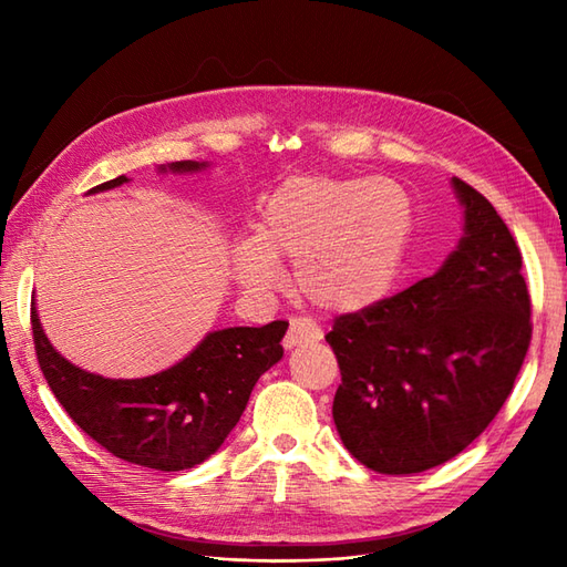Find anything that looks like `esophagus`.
<instances>
[{
  "instance_id": "1",
  "label": "esophagus",
  "mask_w": 567,
  "mask_h": 567,
  "mask_svg": "<svg viewBox=\"0 0 567 567\" xmlns=\"http://www.w3.org/2000/svg\"><path fill=\"white\" fill-rule=\"evenodd\" d=\"M321 339V329L317 327L311 319L305 317H292L290 319V329L285 333V348H295V346H302V343H315Z\"/></svg>"
}]
</instances>
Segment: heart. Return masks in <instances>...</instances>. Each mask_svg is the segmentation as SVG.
<instances>
[{
  "mask_svg": "<svg viewBox=\"0 0 567 567\" xmlns=\"http://www.w3.org/2000/svg\"><path fill=\"white\" fill-rule=\"evenodd\" d=\"M412 228V199L392 179L292 175L262 202L256 240L236 246L234 272L250 295H272L282 287L277 260H290L311 305L348 315L390 292Z\"/></svg>",
  "mask_w": 567,
  "mask_h": 567,
  "instance_id": "b5f03b06",
  "label": "heart"
}]
</instances>
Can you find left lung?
Here are the masks:
<instances>
[{
    "label": "left lung",
    "instance_id": "8db88e82",
    "mask_svg": "<svg viewBox=\"0 0 567 567\" xmlns=\"http://www.w3.org/2000/svg\"><path fill=\"white\" fill-rule=\"evenodd\" d=\"M465 236L409 290L336 317L327 341L341 384L333 421L355 461L424 473L483 433L512 394L532 343L522 250L497 209L453 177Z\"/></svg>",
    "mask_w": 567,
    "mask_h": 567
}]
</instances>
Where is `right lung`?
<instances>
[{
    "label": "right lung",
    "mask_w": 567,
    "mask_h": 567,
    "mask_svg": "<svg viewBox=\"0 0 567 567\" xmlns=\"http://www.w3.org/2000/svg\"><path fill=\"white\" fill-rule=\"evenodd\" d=\"M199 167L179 161L171 171ZM124 183L118 175L90 192ZM31 331L48 388L92 441L126 463L175 473L219 451L258 378L282 358L287 321L214 331L177 365L141 380H106L68 363L48 343L33 307Z\"/></svg>",
    "instance_id": "right-lung-1"
}]
</instances>
